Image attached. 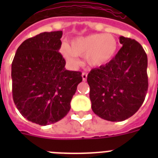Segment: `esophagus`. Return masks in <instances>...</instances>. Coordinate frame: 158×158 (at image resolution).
Wrapping results in <instances>:
<instances>
[{
	"instance_id": "34e87169",
	"label": "esophagus",
	"mask_w": 158,
	"mask_h": 158,
	"mask_svg": "<svg viewBox=\"0 0 158 158\" xmlns=\"http://www.w3.org/2000/svg\"><path fill=\"white\" fill-rule=\"evenodd\" d=\"M87 77L88 74L86 73H82V79H83L84 81H85L87 80Z\"/></svg>"
}]
</instances>
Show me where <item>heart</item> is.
<instances>
[{"label":"heart","instance_id":"heart-1","mask_svg":"<svg viewBox=\"0 0 158 158\" xmlns=\"http://www.w3.org/2000/svg\"><path fill=\"white\" fill-rule=\"evenodd\" d=\"M118 47V40L115 35L96 33L76 38L72 40L70 47L63 44L61 51L67 62L73 66L79 63V56L85 57L86 62L90 66L100 67L115 57Z\"/></svg>","mask_w":158,"mask_h":158}]
</instances>
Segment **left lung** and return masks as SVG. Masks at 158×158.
Here are the masks:
<instances>
[{"instance_id":"left-lung-1","label":"left lung","mask_w":158,"mask_h":158,"mask_svg":"<svg viewBox=\"0 0 158 158\" xmlns=\"http://www.w3.org/2000/svg\"><path fill=\"white\" fill-rule=\"evenodd\" d=\"M123 45L106 65L87 77L92 109L105 120L121 122L140 108L148 90L147 55L135 40L119 37Z\"/></svg>"}]
</instances>
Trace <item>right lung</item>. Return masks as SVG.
Instances as JSON below:
<instances>
[{
	"mask_svg": "<svg viewBox=\"0 0 158 158\" xmlns=\"http://www.w3.org/2000/svg\"><path fill=\"white\" fill-rule=\"evenodd\" d=\"M62 31L43 32L18 47L12 63V97L28 121L46 126L61 120L70 110V101L81 73L65 69L59 53Z\"/></svg>",
	"mask_w": 158,
	"mask_h": 158,
	"instance_id": "obj_1",
	"label": "right lung"
}]
</instances>
